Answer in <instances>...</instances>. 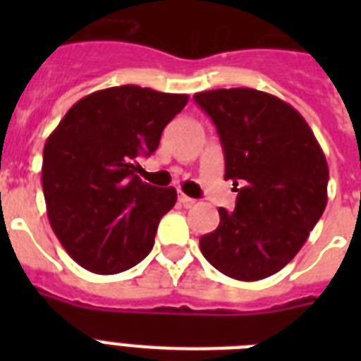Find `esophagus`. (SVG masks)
Wrapping results in <instances>:
<instances>
[{
    "mask_svg": "<svg viewBox=\"0 0 361 361\" xmlns=\"http://www.w3.org/2000/svg\"><path fill=\"white\" fill-rule=\"evenodd\" d=\"M178 200H180L183 206H187V208H191L192 204H195V198H189L187 195H183V192H180V195H178Z\"/></svg>",
    "mask_w": 361,
    "mask_h": 361,
    "instance_id": "obj_1",
    "label": "esophagus"
}]
</instances>
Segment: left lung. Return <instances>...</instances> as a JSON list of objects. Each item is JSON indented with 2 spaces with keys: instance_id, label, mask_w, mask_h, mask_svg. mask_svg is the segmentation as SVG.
<instances>
[{
  "instance_id": "1",
  "label": "left lung",
  "mask_w": 361,
  "mask_h": 361,
  "mask_svg": "<svg viewBox=\"0 0 361 361\" xmlns=\"http://www.w3.org/2000/svg\"><path fill=\"white\" fill-rule=\"evenodd\" d=\"M195 101L217 127L225 180L238 191L236 208H219V226L200 238V251L232 279L269 277L324 214L330 174L322 147L296 109L266 92L212 90Z\"/></svg>"
}]
</instances>
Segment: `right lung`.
<instances>
[{
	"label": "right lung",
	"mask_w": 361,
	"mask_h": 361,
	"mask_svg": "<svg viewBox=\"0 0 361 361\" xmlns=\"http://www.w3.org/2000/svg\"><path fill=\"white\" fill-rule=\"evenodd\" d=\"M183 93L118 86L80 99L48 136L42 191L48 221L69 257L99 275H114L147 257L159 221L174 208V187L135 174L161 133L187 104Z\"/></svg>",
	"instance_id": "obj_1"
}]
</instances>
